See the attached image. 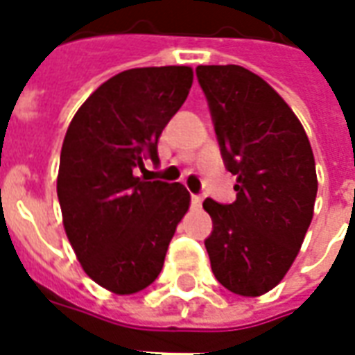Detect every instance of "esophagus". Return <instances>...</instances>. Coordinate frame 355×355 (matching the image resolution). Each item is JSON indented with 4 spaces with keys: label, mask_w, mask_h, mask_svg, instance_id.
Instances as JSON below:
<instances>
[{
    "label": "esophagus",
    "mask_w": 355,
    "mask_h": 355,
    "mask_svg": "<svg viewBox=\"0 0 355 355\" xmlns=\"http://www.w3.org/2000/svg\"><path fill=\"white\" fill-rule=\"evenodd\" d=\"M190 201H192V207H201L203 198H201L200 193H192V196H190Z\"/></svg>",
    "instance_id": "1"
}]
</instances>
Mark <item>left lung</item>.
Returning <instances> with one entry per match:
<instances>
[{"label":"left lung","mask_w":355,"mask_h":355,"mask_svg":"<svg viewBox=\"0 0 355 355\" xmlns=\"http://www.w3.org/2000/svg\"><path fill=\"white\" fill-rule=\"evenodd\" d=\"M224 167L236 175V201H203L213 232L211 270L241 297L274 289L312 223L315 162L302 125L274 89L243 66H198Z\"/></svg>","instance_id":"1"}]
</instances>
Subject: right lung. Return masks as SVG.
<instances>
[{"instance_id":"right-lung-1","label":"right lung","mask_w":355,"mask_h":355,"mask_svg":"<svg viewBox=\"0 0 355 355\" xmlns=\"http://www.w3.org/2000/svg\"><path fill=\"white\" fill-rule=\"evenodd\" d=\"M188 66L132 68L102 83L66 131L57 193L85 274L117 295L155 282L190 205L184 186L135 177L157 165L159 135L184 104Z\"/></svg>"}]
</instances>
